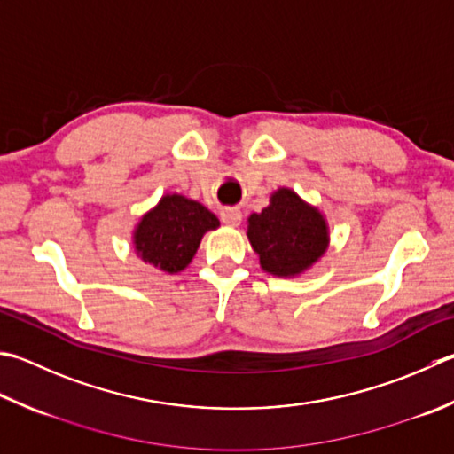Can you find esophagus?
<instances>
[{
  "label": "esophagus",
  "mask_w": 454,
  "mask_h": 454,
  "mask_svg": "<svg viewBox=\"0 0 454 454\" xmlns=\"http://www.w3.org/2000/svg\"><path fill=\"white\" fill-rule=\"evenodd\" d=\"M220 220L224 222L226 226H239V222H242V212H239V208H222Z\"/></svg>",
  "instance_id": "34e87169"
}]
</instances>
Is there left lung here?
<instances>
[{"instance_id": "obj_1", "label": "left lung", "mask_w": 454, "mask_h": 454, "mask_svg": "<svg viewBox=\"0 0 454 454\" xmlns=\"http://www.w3.org/2000/svg\"><path fill=\"white\" fill-rule=\"evenodd\" d=\"M247 239L263 271L295 278L326 252L328 224L321 210L281 186L271 194L270 207L247 218Z\"/></svg>"}]
</instances>
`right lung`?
I'll return each mask as SVG.
<instances>
[{"instance_id": "1", "label": "right lung", "mask_w": 454, "mask_h": 454, "mask_svg": "<svg viewBox=\"0 0 454 454\" xmlns=\"http://www.w3.org/2000/svg\"><path fill=\"white\" fill-rule=\"evenodd\" d=\"M220 220L200 202L183 194H165L133 230V246L145 263L165 273H179L192 262L202 236Z\"/></svg>"}]
</instances>
